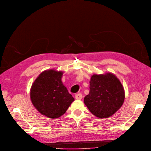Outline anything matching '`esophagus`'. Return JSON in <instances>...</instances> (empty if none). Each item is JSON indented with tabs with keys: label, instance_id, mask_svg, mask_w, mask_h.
I'll return each instance as SVG.
<instances>
[{
	"label": "esophagus",
	"instance_id": "obj_1",
	"mask_svg": "<svg viewBox=\"0 0 151 151\" xmlns=\"http://www.w3.org/2000/svg\"><path fill=\"white\" fill-rule=\"evenodd\" d=\"M75 96L76 99H81L82 98V94L81 93H77L75 94Z\"/></svg>",
	"mask_w": 151,
	"mask_h": 151
}]
</instances>
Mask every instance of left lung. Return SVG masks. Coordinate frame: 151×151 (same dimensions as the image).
I'll return each instance as SVG.
<instances>
[{
	"instance_id": "1",
	"label": "left lung",
	"mask_w": 151,
	"mask_h": 151,
	"mask_svg": "<svg viewBox=\"0 0 151 151\" xmlns=\"http://www.w3.org/2000/svg\"><path fill=\"white\" fill-rule=\"evenodd\" d=\"M90 84V93L85 97L84 103L93 114L101 119L109 118L121 107L124 88L115 75H94Z\"/></svg>"
}]
</instances>
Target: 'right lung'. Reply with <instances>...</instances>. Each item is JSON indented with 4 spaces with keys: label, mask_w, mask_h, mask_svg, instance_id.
Wrapping results in <instances>:
<instances>
[{
    "label": "right lung",
    "mask_w": 151,
    "mask_h": 151,
    "mask_svg": "<svg viewBox=\"0 0 151 151\" xmlns=\"http://www.w3.org/2000/svg\"><path fill=\"white\" fill-rule=\"evenodd\" d=\"M63 73L45 71L32 86L30 98L33 106L43 115L57 118L63 115L74 98L61 81Z\"/></svg>",
    "instance_id": "right-lung-1"
}]
</instances>
